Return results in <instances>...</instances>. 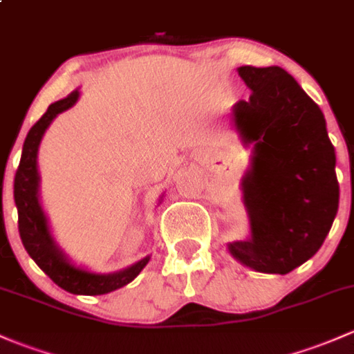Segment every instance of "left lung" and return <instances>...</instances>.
Returning <instances> with one entry per match:
<instances>
[{"label":"left lung","instance_id":"8db88e82","mask_svg":"<svg viewBox=\"0 0 354 354\" xmlns=\"http://www.w3.org/2000/svg\"><path fill=\"white\" fill-rule=\"evenodd\" d=\"M252 89L234 104V124L254 143L252 169L243 178L252 238L230 245L246 267L292 272L317 253L337 206L336 153L319 106L282 67L243 66Z\"/></svg>","mask_w":354,"mask_h":354}]
</instances>
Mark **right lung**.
Returning a JSON list of instances; mask_svg holds the SVG:
<instances>
[{
    "label": "right lung",
    "mask_w": 354,
    "mask_h": 354,
    "mask_svg": "<svg viewBox=\"0 0 354 354\" xmlns=\"http://www.w3.org/2000/svg\"><path fill=\"white\" fill-rule=\"evenodd\" d=\"M77 100L79 91H74L64 100L54 102L48 106L47 113L30 128L24 143L20 165L15 174V204L18 209V231H20L21 243L33 261L64 290L77 295H101L130 283L148 263L150 257L143 258L130 268L109 273V275L91 273L71 265L48 233L47 219L39 203L37 151H39L41 136L52 120L59 113L74 106Z\"/></svg>",
    "instance_id": "add662e5"
}]
</instances>
